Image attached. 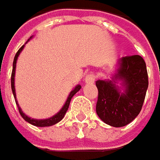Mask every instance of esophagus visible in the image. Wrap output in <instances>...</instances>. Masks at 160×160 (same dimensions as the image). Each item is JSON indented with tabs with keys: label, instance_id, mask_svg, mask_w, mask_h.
Masks as SVG:
<instances>
[{
	"label": "esophagus",
	"instance_id": "34e87169",
	"mask_svg": "<svg viewBox=\"0 0 160 160\" xmlns=\"http://www.w3.org/2000/svg\"><path fill=\"white\" fill-rule=\"evenodd\" d=\"M95 79H96V76L94 73H88L85 77V82L88 84H92L95 81Z\"/></svg>",
	"mask_w": 160,
	"mask_h": 160
}]
</instances>
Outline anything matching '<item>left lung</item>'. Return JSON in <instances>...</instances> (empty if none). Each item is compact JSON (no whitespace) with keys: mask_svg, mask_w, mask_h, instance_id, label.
I'll return each instance as SVG.
<instances>
[{"mask_svg":"<svg viewBox=\"0 0 160 160\" xmlns=\"http://www.w3.org/2000/svg\"><path fill=\"white\" fill-rule=\"evenodd\" d=\"M118 63L112 80L96 81L98 90L97 114L104 122L114 127L125 126L135 119L142 110L149 86L146 63L142 56L122 57ZM118 80L121 81L120 89L116 85Z\"/></svg>","mask_w":160,"mask_h":160,"instance_id":"1","label":"left lung"}]
</instances>
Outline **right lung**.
<instances>
[{
    "label": "right lung",
    "mask_w": 160,
    "mask_h": 160,
    "mask_svg": "<svg viewBox=\"0 0 160 160\" xmlns=\"http://www.w3.org/2000/svg\"><path fill=\"white\" fill-rule=\"evenodd\" d=\"M29 39H28V40H29ZM23 48H24V45H22V46L18 49V51L17 53H16V55H15V57H14V60H13V68H12V72H11V90H12V93H13L14 98H15V102H16V104H17V106H18V112H19L20 115L23 117V119H24L25 121H27L28 122L31 123V124L35 125V126H38V127L51 126V125H53V124H55V123L59 122L61 121L63 117H64V115H65V114H66L67 110H68V108H69V106H70V102H71L72 98L73 96H74L75 94L77 93V92L80 90V88H81V86H80V85H77V86L75 87V88L71 91V93H70V95H69V97H68V98H67L66 102H65V104H64V106L62 108V109L60 110L59 112H58L56 115L52 116L51 118H48V119H43V120H38V119H33V118L28 117V115H26L24 113L22 112L21 108H19V106H18V101L17 99H16L15 87H14V77H15L16 62H17L18 57L19 53H20V52L22 51V49H23Z\"/></svg>",
    "instance_id": "right-lung-1"
}]
</instances>
